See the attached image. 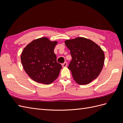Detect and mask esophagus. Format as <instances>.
Wrapping results in <instances>:
<instances>
[{"label": "esophagus", "mask_w": 123, "mask_h": 123, "mask_svg": "<svg viewBox=\"0 0 123 123\" xmlns=\"http://www.w3.org/2000/svg\"><path fill=\"white\" fill-rule=\"evenodd\" d=\"M62 67H66L67 66V62H65L64 63H63V64H62Z\"/></svg>", "instance_id": "1"}]
</instances>
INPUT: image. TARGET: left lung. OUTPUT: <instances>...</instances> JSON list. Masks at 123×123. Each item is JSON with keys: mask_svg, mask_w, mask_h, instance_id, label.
<instances>
[{"mask_svg": "<svg viewBox=\"0 0 123 123\" xmlns=\"http://www.w3.org/2000/svg\"><path fill=\"white\" fill-rule=\"evenodd\" d=\"M65 43L72 56L68 69L74 80L80 85H86L96 79L105 60V55L100 47L84 37L67 40Z\"/></svg>", "mask_w": 123, "mask_h": 123, "instance_id": "1", "label": "left lung"}]
</instances>
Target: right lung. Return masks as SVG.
Instances as JSON below:
<instances>
[{"mask_svg":"<svg viewBox=\"0 0 123 123\" xmlns=\"http://www.w3.org/2000/svg\"><path fill=\"white\" fill-rule=\"evenodd\" d=\"M57 42L47 37L33 40L21 55L23 68L31 79L38 83L50 84L57 79L62 68L54 52Z\"/></svg>","mask_w":123,"mask_h":123,"instance_id":"add662e5","label":"right lung"}]
</instances>
